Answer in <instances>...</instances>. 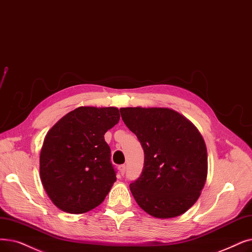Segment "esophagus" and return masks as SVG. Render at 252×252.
I'll list each match as a JSON object with an SVG mask.
<instances>
[{"label":"esophagus","instance_id":"obj_1","mask_svg":"<svg viewBox=\"0 0 252 252\" xmlns=\"http://www.w3.org/2000/svg\"><path fill=\"white\" fill-rule=\"evenodd\" d=\"M119 172H120V174L123 175H125V173H126V165H120L119 166Z\"/></svg>","mask_w":252,"mask_h":252}]
</instances>
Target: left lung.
<instances>
[{
    "label": "left lung",
    "mask_w": 252,
    "mask_h": 252,
    "mask_svg": "<svg viewBox=\"0 0 252 252\" xmlns=\"http://www.w3.org/2000/svg\"><path fill=\"white\" fill-rule=\"evenodd\" d=\"M144 150L140 177L129 184L138 205L158 218L176 217L196 202L207 177V149L189 119L169 108H120Z\"/></svg>",
    "instance_id": "left-lung-1"
}]
</instances>
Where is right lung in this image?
I'll return each mask as SVG.
<instances>
[{
    "instance_id": "add662e5",
    "label": "right lung",
    "mask_w": 252,
    "mask_h": 252,
    "mask_svg": "<svg viewBox=\"0 0 252 252\" xmlns=\"http://www.w3.org/2000/svg\"><path fill=\"white\" fill-rule=\"evenodd\" d=\"M115 107H78L47 133L40 155V176L61 210L81 214L106 198L116 181L104 135L119 122Z\"/></svg>"
}]
</instances>
